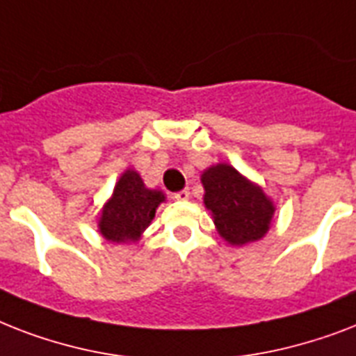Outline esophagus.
Wrapping results in <instances>:
<instances>
[{
    "instance_id": "obj_1",
    "label": "esophagus",
    "mask_w": 356,
    "mask_h": 356,
    "mask_svg": "<svg viewBox=\"0 0 356 356\" xmlns=\"http://www.w3.org/2000/svg\"><path fill=\"white\" fill-rule=\"evenodd\" d=\"M173 197L177 201H188L190 200V190H181L177 194H173Z\"/></svg>"
}]
</instances>
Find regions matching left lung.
<instances>
[{"label": "left lung", "mask_w": 356, "mask_h": 356, "mask_svg": "<svg viewBox=\"0 0 356 356\" xmlns=\"http://www.w3.org/2000/svg\"><path fill=\"white\" fill-rule=\"evenodd\" d=\"M201 183L205 188V207L225 242L245 245L268 233L275 205L259 184L229 164L207 168L201 173Z\"/></svg>", "instance_id": "obj_1"}]
</instances>
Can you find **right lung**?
<instances>
[{
	"instance_id": "right-lung-1",
	"label": "right lung",
	"mask_w": 356,
	"mask_h": 356,
	"mask_svg": "<svg viewBox=\"0 0 356 356\" xmlns=\"http://www.w3.org/2000/svg\"><path fill=\"white\" fill-rule=\"evenodd\" d=\"M162 201H166V195L161 190H149L134 170H125L114 186L113 197L103 207L97 222L99 233L108 242H136L149 227Z\"/></svg>"
}]
</instances>
